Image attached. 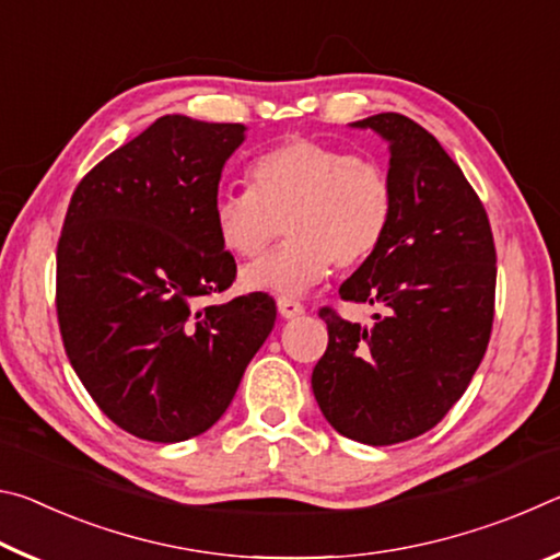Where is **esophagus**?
Instances as JSON below:
<instances>
[{
	"label": "esophagus",
	"mask_w": 560,
	"mask_h": 560,
	"mask_svg": "<svg viewBox=\"0 0 560 560\" xmlns=\"http://www.w3.org/2000/svg\"><path fill=\"white\" fill-rule=\"evenodd\" d=\"M277 308H279L281 318H296V316H301V314H303V311H306V308L301 306L299 301H293V299H283V296L277 301Z\"/></svg>",
	"instance_id": "obj_1"
}]
</instances>
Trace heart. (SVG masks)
<instances>
[{
  "mask_svg": "<svg viewBox=\"0 0 560 560\" xmlns=\"http://www.w3.org/2000/svg\"><path fill=\"white\" fill-rule=\"evenodd\" d=\"M395 217V187L383 163L293 138L249 165V189H220L212 226L236 257L254 259L283 232L289 242L242 271L249 291L301 296L330 267L353 269L381 249Z\"/></svg>",
  "mask_w": 560,
  "mask_h": 560,
  "instance_id": "obj_1",
  "label": "heart"
}]
</instances>
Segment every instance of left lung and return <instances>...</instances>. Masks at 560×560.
Returning a JSON list of instances; mask_svg holds the SVG:
<instances>
[{"mask_svg": "<svg viewBox=\"0 0 560 560\" xmlns=\"http://www.w3.org/2000/svg\"><path fill=\"white\" fill-rule=\"evenodd\" d=\"M390 150L395 217L340 299L383 306L373 326L324 308L328 348L311 375L330 428L348 440L397 444L432 430L467 390L494 320V236L459 165L400 113L350 122Z\"/></svg>", "mask_w": 560, "mask_h": 560, "instance_id": "8db88e82", "label": "left lung"}]
</instances>
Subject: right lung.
I'll list each match as a JSON object with an SVG mask.
<instances>
[{
	"mask_svg": "<svg viewBox=\"0 0 560 560\" xmlns=\"http://www.w3.org/2000/svg\"><path fill=\"white\" fill-rule=\"evenodd\" d=\"M242 122L163 116L81 179L56 252V311L75 375L148 442L197 438L230 407L277 320L267 293L200 306L236 264L212 226Z\"/></svg>",
	"mask_w": 560,
	"mask_h": 560,
	"instance_id": "1",
	"label": "right lung"
}]
</instances>
